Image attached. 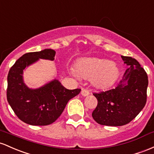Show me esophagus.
Segmentation results:
<instances>
[{
    "instance_id": "obj_1",
    "label": "esophagus",
    "mask_w": 154,
    "mask_h": 154,
    "mask_svg": "<svg viewBox=\"0 0 154 154\" xmlns=\"http://www.w3.org/2000/svg\"><path fill=\"white\" fill-rule=\"evenodd\" d=\"M81 94H82V96L86 97V96L89 95V90H87V89H82V91H81Z\"/></svg>"
}]
</instances>
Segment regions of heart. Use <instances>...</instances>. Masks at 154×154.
I'll return each instance as SVG.
<instances>
[{"mask_svg": "<svg viewBox=\"0 0 154 154\" xmlns=\"http://www.w3.org/2000/svg\"><path fill=\"white\" fill-rule=\"evenodd\" d=\"M75 72L84 79H92L93 85L102 89L112 85L119 75V69L115 63L100 58L83 59L75 66Z\"/></svg>", "mask_w": 154, "mask_h": 154, "instance_id": "b5f03b06", "label": "heart"}]
</instances>
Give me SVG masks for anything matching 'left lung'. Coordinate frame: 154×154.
I'll list each match as a JSON object with an SVG mask.
<instances>
[{"label":"left lung","mask_w":154,"mask_h":154,"mask_svg":"<svg viewBox=\"0 0 154 154\" xmlns=\"http://www.w3.org/2000/svg\"><path fill=\"white\" fill-rule=\"evenodd\" d=\"M129 68L115 89L93 93L97 105L93 119L101 125L119 127L129 123L146 105L148 84L146 72L135 59L122 56Z\"/></svg>","instance_id":"left-lung-1"}]
</instances>
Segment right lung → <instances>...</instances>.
<instances>
[{
    "instance_id": "add662e5",
    "label": "right lung",
    "mask_w": 154,
    "mask_h": 154,
    "mask_svg": "<svg viewBox=\"0 0 154 154\" xmlns=\"http://www.w3.org/2000/svg\"><path fill=\"white\" fill-rule=\"evenodd\" d=\"M53 49L26 53L17 60L8 72L7 100L15 114L26 124L46 126L57 119L70 99L80 93V89L70 90L54 79L38 89H29L23 82L22 73L27 66L39 59L54 60Z\"/></svg>"
}]
</instances>
